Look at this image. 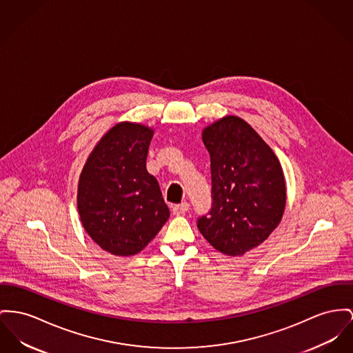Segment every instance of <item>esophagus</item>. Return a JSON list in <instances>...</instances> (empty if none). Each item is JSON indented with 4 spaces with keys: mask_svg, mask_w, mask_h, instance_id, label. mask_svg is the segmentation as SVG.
<instances>
[{
    "mask_svg": "<svg viewBox=\"0 0 353 353\" xmlns=\"http://www.w3.org/2000/svg\"><path fill=\"white\" fill-rule=\"evenodd\" d=\"M188 209H190V205H188V202H182L179 205H174L172 206V214L174 215H182V214L188 212Z\"/></svg>",
    "mask_w": 353,
    "mask_h": 353,
    "instance_id": "34e87169",
    "label": "esophagus"
}]
</instances>
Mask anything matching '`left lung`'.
I'll return each instance as SVG.
<instances>
[{"instance_id": "8db88e82", "label": "left lung", "mask_w": 353, "mask_h": 353, "mask_svg": "<svg viewBox=\"0 0 353 353\" xmlns=\"http://www.w3.org/2000/svg\"><path fill=\"white\" fill-rule=\"evenodd\" d=\"M210 154L212 210L198 229L218 252L242 256L281 222L286 188L280 161L243 119L225 117L202 131Z\"/></svg>"}]
</instances>
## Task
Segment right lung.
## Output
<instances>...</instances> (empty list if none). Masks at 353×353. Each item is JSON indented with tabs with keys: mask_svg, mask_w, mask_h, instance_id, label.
<instances>
[{
	"mask_svg": "<svg viewBox=\"0 0 353 353\" xmlns=\"http://www.w3.org/2000/svg\"><path fill=\"white\" fill-rule=\"evenodd\" d=\"M152 135L143 124L119 123L96 144L80 174L81 223L114 256L138 254L170 216L159 183L145 168Z\"/></svg>",
	"mask_w": 353,
	"mask_h": 353,
	"instance_id": "1",
	"label": "right lung"
}]
</instances>
